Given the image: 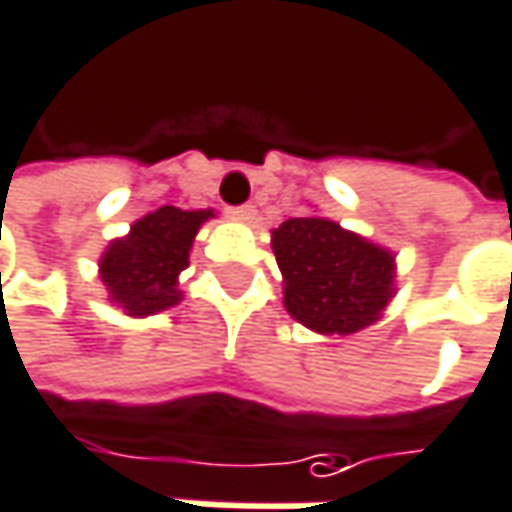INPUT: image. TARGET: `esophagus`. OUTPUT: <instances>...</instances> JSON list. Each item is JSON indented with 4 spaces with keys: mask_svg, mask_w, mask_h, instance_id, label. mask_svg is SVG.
<instances>
[{
    "mask_svg": "<svg viewBox=\"0 0 512 512\" xmlns=\"http://www.w3.org/2000/svg\"><path fill=\"white\" fill-rule=\"evenodd\" d=\"M231 216H234L237 222H252V219H255V207H252V204L234 207V210H231Z\"/></svg>",
    "mask_w": 512,
    "mask_h": 512,
    "instance_id": "1",
    "label": "esophagus"
}]
</instances>
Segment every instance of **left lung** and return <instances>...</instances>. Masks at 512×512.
Wrapping results in <instances>:
<instances>
[{
	"instance_id": "obj_1",
	"label": "left lung",
	"mask_w": 512,
	"mask_h": 512,
	"mask_svg": "<svg viewBox=\"0 0 512 512\" xmlns=\"http://www.w3.org/2000/svg\"><path fill=\"white\" fill-rule=\"evenodd\" d=\"M272 252L287 314L320 335L376 323L397 293L394 252L317 213L272 228Z\"/></svg>"
}]
</instances>
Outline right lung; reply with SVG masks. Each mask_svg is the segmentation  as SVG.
<instances>
[{
    "instance_id": "1",
    "label": "right lung",
    "mask_w": 512,
    "mask_h": 512,
    "mask_svg": "<svg viewBox=\"0 0 512 512\" xmlns=\"http://www.w3.org/2000/svg\"><path fill=\"white\" fill-rule=\"evenodd\" d=\"M213 210L159 207L130 225V234L112 240L100 255V281L109 302L127 317H151L180 305V272L189 266L195 234Z\"/></svg>"
}]
</instances>
